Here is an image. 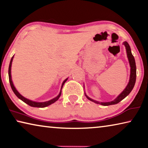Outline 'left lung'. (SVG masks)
Returning <instances> with one entry per match:
<instances>
[{
    "instance_id": "8db88e82",
    "label": "left lung",
    "mask_w": 148,
    "mask_h": 148,
    "mask_svg": "<svg viewBox=\"0 0 148 148\" xmlns=\"http://www.w3.org/2000/svg\"><path fill=\"white\" fill-rule=\"evenodd\" d=\"M123 44L125 45V47H126L127 49V57H128V59L130 63V66H131V75H130V79H129V82L127 86L126 87V88L125 89V90L123 91L121 94H120L117 98L114 100L113 101L111 102H100L98 101H95V100H92L91 98H89V97H87L86 95V96L87 99H88L89 101H91L92 102H95V103L97 104H101L102 106H109V105H112V104H116L119 103L120 101H121L123 99H125L127 95H128L130 92H131V91L133 89V87L134 86L135 82H136V63H135V60H134V57L132 56V54L131 53V47H130L129 44L127 43V42H124Z\"/></svg>"
}]
</instances>
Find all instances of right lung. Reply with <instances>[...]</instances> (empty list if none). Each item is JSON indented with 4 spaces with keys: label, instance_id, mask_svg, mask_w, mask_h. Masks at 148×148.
<instances>
[{
    "label": "right lung",
    "instance_id": "obj_1",
    "mask_svg": "<svg viewBox=\"0 0 148 148\" xmlns=\"http://www.w3.org/2000/svg\"><path fill=\"white\" fill-rule=\"evenodd\" d=\"M13 58H14V56L12 57L11 59V61H10V65H9V69H8V76H9V81H10V86L12 87V91H14V92L15 93V95H16V96L18 97V98L19 99H21L22 101H23L24 102H25L26 104H27L28 105H29V106H32V107H37V108H44V107H46L47 106H49V105L51 104L54 103L55 102L57 101V100L59 99V98L60 97V96H61V90H62V86H63L64 84L66 82V81L67 80V78L64 80V81L63 82V83H62V87H61V91H60L59 94L58 96H57V97H56V98H54L53 99L50 100V101H47V102H34V101H30V100L27 99L26 98H25V97H23L22 95H20L19 93V92L17 91L16 89L15 88V87L14 86L13 84V82H12V77H11V66H12V60H13Z\"/></svg>",
    "mask_w": 148,
    "mask_h": 148
}]
</instances>
